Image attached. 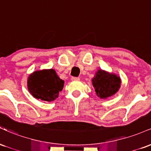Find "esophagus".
<instances>
[{
    "mask_svg": "<svg viewBox=\"0 0 151 151\" xmlns=\"http://www.w3.org/2000/svg\"><path fill=\"white\" fill-rule=\"evenodd\" d=\"M72 81H79V77H72Z\"/></svg>",
    "mask_w": 151,
    "mask_h": 151,
    "instance_id": "34e87169",
    "label": "esophagus"
}]
</instances>
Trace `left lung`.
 Instances as JSON below:
<instances>
[{
  "mask_svg": "<svg viewBox=\"0 0 151 151\" xmlns=\"http://www.w3.org/2000/svg\"><path fill=\"white\" fill-rule=\"evenodd\" d=\"M92 84L96 95L101 99H106L117 92L121 86V79L116 74L99 70L93 78Z\"/></svg>",
  "mask_w": 151,
  "mask_h": 151,
  "instance_id": "1",
  "label": "left lung"
}]
</instances>
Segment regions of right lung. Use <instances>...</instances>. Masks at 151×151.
<instances>
[{"mask_svg":"<svg viewBox=\"0 0 151 151\" xmlns=\"http://www.w3.org/2000/svg\"><path fill=\"white\" fill-rule=\"evenodd\" d=\"M64 81L55 70H42L34 72L27 79V88L35 98L52 101L58 97L64 86Z\"/></svg>","mask_w":151,"mask_h":151,"instance_id":"obj_1","label":"right lung"}]
</instances>
